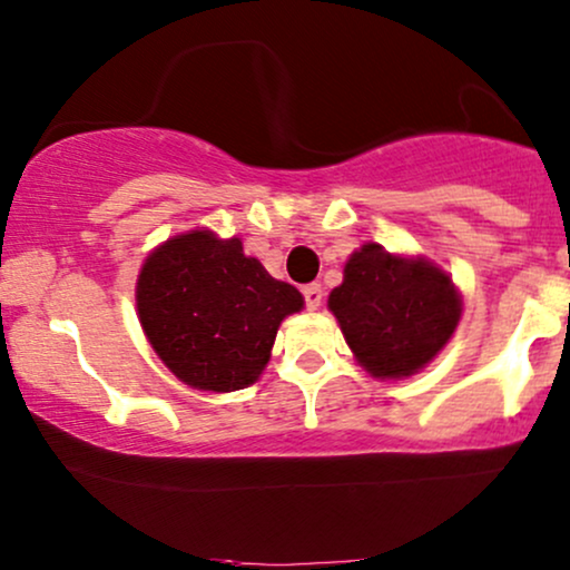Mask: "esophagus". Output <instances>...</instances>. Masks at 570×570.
Listing matches in <instances>:
<instances>
[{"instance_id": "obj_1", "label": "esophagus", "mask_w": 570, "mask_h": 570, "mask_svg": "<svg viewBox=\"0 0 570 570\" xmlns=\"http://www.w3.org/2000/svg\"><path fill=\"white\" fill-rule=\"evenodd\" d=\"M303 294H305V305H307V311H318V307H322V303H324V289L318 284H307L305 289H303Z\"/></svg>"}]
</instances>
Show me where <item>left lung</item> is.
Instances as JSON below:
<instances>
[{
	"instance_id": "left-lung-1",
	"label": "left lung",
	"mask_w": 570,
	"mask_h": 570,
	"mask_svg": "<svg viewBox=\"0 0 570 570\" xmlns=\"http://www.w3.org/2000/svg\"><path fill=\"white\" fill-rule=\"evenodd\" d=\"M332 316L358 367L377 381H404L450 343L463 299L448 271L417 254L364 244L330 292Z\"/></svg>"
}]
</instances>
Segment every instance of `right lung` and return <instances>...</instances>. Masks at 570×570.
Returning a JSON list of instances; mask_svg holds the SVG:
<instances>
[{
    "mask_svg": "<svg viewBox=\"0 0 570 570\" xmlns=\"http://www.w3.org/2000/svg\"><path fill=\"white\" fill-rule=\"evenodd\" d=\"M303 307V294L246 257L240 238L206 227L163 240L136 278V311L153 351L189 389L214 394L257 383L281 322Z\"/></svg>",
    "mask_w": 570,
    "mask_h": 570,
    "instance_id": "1",
    "label": "right lung"
}]
</instances>
